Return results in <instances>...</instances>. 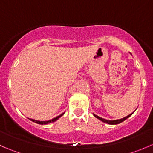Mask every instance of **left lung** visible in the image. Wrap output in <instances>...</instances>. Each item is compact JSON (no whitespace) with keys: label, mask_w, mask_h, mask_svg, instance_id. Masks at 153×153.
I'll return each instance as SVG.
<instances>
[{"label":"left lung","mask_w":153,"mask_h":153,"mask_svg":"<svg viewBox=\"0 0 153 153\" xmlns=\"http://www.w3.org/2000/svg\"><path fill=\"white\" fill-rule=\"evenodd\" d=\"M132 114H133V113H132ZM132 114H129V115H128V116L126 117L123 118V119L116 120H105V119H103V118H101V117H99L96 116V115H95V114H93V115L95 116V117H96L97 119L100 120L102 121V122L106 123H108V124H111V125H116V124H119V123H120L123 122V121L126 120L127 118H128L130 116H131V115H132Z\"/></svg>","instance_id":"left-lung-1"}]
</instances>
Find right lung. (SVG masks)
<instances>
[{
  "mask_svg": "<svg viewBox=\"0 0 153 153\" xmlns=\"http://www.w3.org/2000/svg\"><path fill=\"white\" fill-rule=\"evenodd\" d=\"M63 115V114H60V116H58V117H55V118H54V119H52V120H48V121H37V120H33V119H30V120L31 121H33V122H34V123H38V124H48V123H53V122H54V121H56L57 120H58L59 118L60 117H62Z\"/></svg>",
  "mask_w": 153,
  "mask_h": 153,
  "instance_id": "1",
  "label": "right lung"
}]
</instances>
